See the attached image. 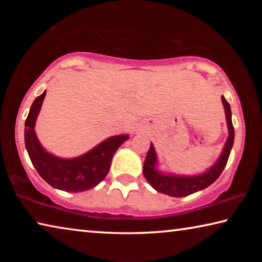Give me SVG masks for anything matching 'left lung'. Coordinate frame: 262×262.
I'll return each instance as SVG.
<instances>
[{"label":"left lung","mask_w":262,"mask_h":262,"mask_svg":"<svg viewBox=\"0 0 262 262\" xmlns=\"http://www.w3.org/2000/svg\"><path fill=\"white\" fill-rule=\"evenodd\" d=\"M222 101H223L225 110V118H227L229 136L227 142H225L223 151H222L220 158L217 159V162L209 170L206 171L205 173L187 177L162 173V172L157 171L156 151H155L152 143L150 144V149L143 164V174L145 179L148 180V183L157 192L167 194L170 196L174 198L187 196V195H190L198 192V190H201L208 187V186H210L221 176L222 171L224 170V167L228 163L234 140V129L231 120V108H230V105L224 97H222Z\"/></svg>","instance_id":"obj_1"}]
</instances>
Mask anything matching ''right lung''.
I'll use <instances>...</instances> for the list:
<instances>
[{
  "label": "right lung",
  "mask_w": 262,
  "mask_h": 262,
  "mask_svg": "<svg viewBox=\"0 0 262 262\" xmlns=\"http://www.w3.org/2000/svg\"><path fill=\"white\" fill-rule=\"evenodd\" d=\"M45 96L46 91L34 99L25 121L24 140L31 162L41 178L52 187L75 193L95 187L107 176L114 152L129 136L108 137L76 158L56 157L42 148L34 132L35 120Z\"/></svg>",
  "instance_id": "add662e5"
}]
</instances>
